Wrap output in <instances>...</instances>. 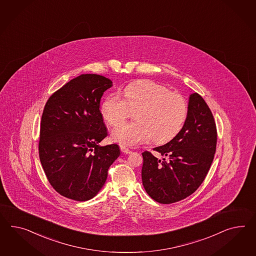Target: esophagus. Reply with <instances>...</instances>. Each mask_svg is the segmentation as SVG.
I'll return each mask as SVG.
<instances>
[{
  "label": "esophagus",
  "mask_w": 256,
  "mask_h": 256,
  "mask_svg": "<svg viewBox=\"0 0 256 256\" xmlns=\"http://www.w3.org/2000/svg\"><path fill=\"white\" fill-rule=\"evenodd\" d=\"M120 150H121V152H124L126 154H130L132 151L130 150V149H128L126 147H124V146H120Z\"/></svg>",
  "instance_id": "1"
}]
</instances>
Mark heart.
Wrapping results in <instances>:
<instances>
[{
  "mask_svg": "<svg viewBox=\"0 0 256 256\" xmlns=\"http://www.w3.org/2000/svg\"><path fill=\"white\" fill-rule=\"evenodd\" d=\"M124 98L110 94L100 105L104 120L112 126L122 124L132 112L137 120L114 130L112 138L126 146H135L152 138L164 144L175 137L186 121L188 104L180 93L150 80L126 86Z\"/></svg>",
  "mask_w": 256,
  "mask_h": 256,
  "instance_id": "b5f03b06",
  "label": "heart"
}]
</instances>
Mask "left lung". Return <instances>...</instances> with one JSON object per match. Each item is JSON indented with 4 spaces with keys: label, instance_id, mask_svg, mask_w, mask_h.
<instances>
[{
    "label": "left lung",
    "instance_id": "8db88e82",
    "mask_svg": "<svg viewBox=\"0 0 256 256\" xmlns=\"http://www.w3.org/2000/svg\"><path fill=\"white\" fill-rule=\"evenodd\" d=\"M217 130L212 112L198 93L189 97L186 121L164 146L142 152V180L154 200L170 204L184 200L200 186L214 161Z\"/></svg>",
    "mask_w": 256,
    "mask_h": 256
}]
</instances>
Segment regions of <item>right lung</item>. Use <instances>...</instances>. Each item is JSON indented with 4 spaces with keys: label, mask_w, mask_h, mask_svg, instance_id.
Instances as JSON below:
<instances>
[{
    "label": "right lung",
    "mask_w": 256,
    "mask_h": 256,
    "mask_svg": "<svg viewBox=\"0 0 256 256\" xmlns=\"http://www.w3.org/2000/svg\"><path fill=\"white\" fill-rule=\"evenodd\" d=\"M112 86L104 76L81 74L52 94L44 108L42 166L56 191L70 200L93 198L120 156L118 144L100 146L107 136L100 102Z\"/></svg>",
    "instance_id": "add662e5"
}]
</instances>
